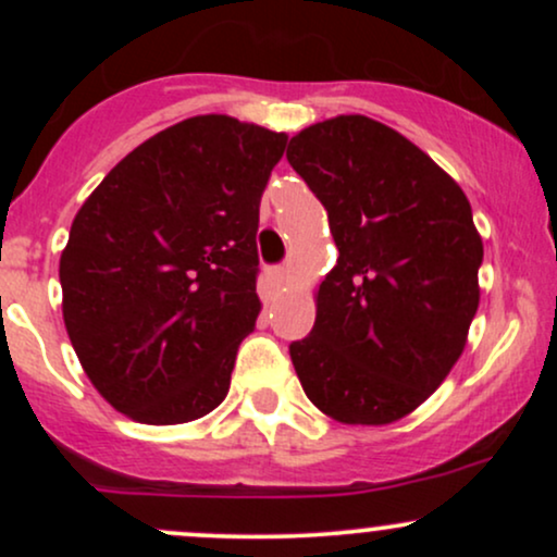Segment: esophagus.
<instances>
[{"label": "esophagus", "instance_id": "34e87169", "mask_svg": "<svg viewBox=\"0 0 557 557\" xmlns=\"http://www.w3.org/2000/svg\"><path fill=\"white\" fill-rule=\"evenodd\" d=\"M267 277H270L272 287H280V285L287 283V272L283 270V267H274V270L267 272Z\"/></svg>", "mask_w": 557, "mask_h": 557}]
</instances>
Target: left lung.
<instances>
[{"label":"left lung","instance_id":"8db88e82","mask_svg":"<svg viewBox=\"0 0 557 557\" xmlns=\"http://www.w3.org/2000/svg\"><path fill=\"white\" fill-rule=\"evenodd\" d=\"M327 209L337 257L317 322L290 343L300 387L343 424H393L461 359L479 306L482 238L461 185L393 127L341 114L287 146Z\"/></svg>","mask_w":557,"mask_h":557}]
</instances>
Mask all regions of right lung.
<instances>
[{
    "label": "right lung",
    "instance_id": "right-lung-1",
    "mask_svg": "<svg viewBox=\"0 0 557 557\" xmlns=\"http://www.w3.org/2000/svg\"><path fill=\"white\" fill-rule=\"evenodd\" d=\"M285 133L198 114L133 149L86 198L60 259L62 317L101 398L144 424L225 400L257 324L259 203Z\"/></svg>",
    "mask_w": 557,
    "mask_h": 557
}]
</instances>
